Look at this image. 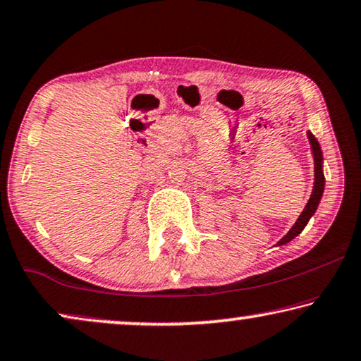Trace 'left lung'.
I'll use <instances>...</instances> for the list:
<instances>
[{
  "label": "left lung",
  "instance_id": "obj_1",
  "mask_svg": "<svg viewBox=\"0 0 361 361\" xmlns=\"http://www.w3.org/2000/svg\"><path fill=\"white\" fill-rule=\"evenodd\" d=\"M307 137H309V142H311V149H312V154H314V173H316V178H314V190H312L311 197H309L306 207H304L301 216H299V219L296 221V224H294L291 227V231H289L286 235H284L281 240L278 242V245L288 243L289 240H293L294 237L299 235V233L302 232V229L306 227L309 219H311L314 212H316L319 202H321L322 192H324V183H326V178H324V173H322V152H321V147H319L317 139L311 134V132H307Z\"/></svg>",
  "mask_w": 361,
  "mask_h": 361
}]
</instances>
